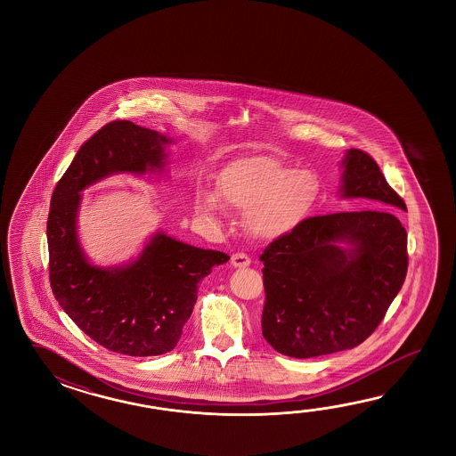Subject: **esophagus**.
Listing matches in <instances>:
<instances>
[{
  "label": "esophagus",
  "instance_id": "34e87169",
  "mask_svg": "<svg viewBox=\"0 0 456 456\" xmlns=\"http://www.w3.org/2000/svg\"><path fill=\"white\" fill-rule=\"evenodd\" d=\"M232 267H240L241 269V267H248L251 264V259L244 252H234L232 256Z\"/></svg>",
  "mask_w": 456,
  "mask_h": 456
}]
</instances>
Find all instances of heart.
<instances>
[{"mask_svg": "<svg viewBox=\"0 0 456 456\" xmlns=\"http://www.w3.org/2000/svg\"><path fill=\"white\" fill-rule=\"evenodd\" d=\"M218 192L226 205L246 212L249 232L261 240L290 232L308 215L320 194L318 177L271 158H249L226 166L218 177ZM195 214L215 218L224 210L208 191L197 192Z\"/></svg>", "mask_w": 456, "mask_h": 456, "instance_id": "1", "label": "heart"}]
</instances>
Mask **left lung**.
<instances>
[{"label":"left lung","instance_id":"8db88e82","mask_svg":"<svg viewBox=\"0 0 456 456\" xmlns=\"http://www.w3.org/2000/svg\"><path fill=\"white\" fill-rule=\"evenodd\" d=\"M342 166V197L381 208L305 218L259 257L262 336L295 359L357 347L379 328L406 279L407 232L396 216V208L406 212L404 200L369 153L350 148Z\"/></svg>","mask_w":456,"mask_h":456}]
</instances>
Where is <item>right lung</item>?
I'll return each instance as SVG.
<instances>
[{
	"label": "right lung",
	"instance_id": "obj_1",
	"mask_svg": "<svg viewBox=\"0 0 456 456\" xmlns=\"http://www.w3.org/2000/svg\"><path fill=\"white\" fill-rule=\"evenodd\" d=\"M167 143L165 135L130 120L109 122L77 150L50 200L47 242L55 298L91 339L130 357L175 349L194 310L199 281L230 259L158 232L128 265L104 269L87 262L77 236L79 192L116 173L163 169Z\"/></svg>",
	"mask_w": 456,
	"mask_h": 456
}]
</instances>
